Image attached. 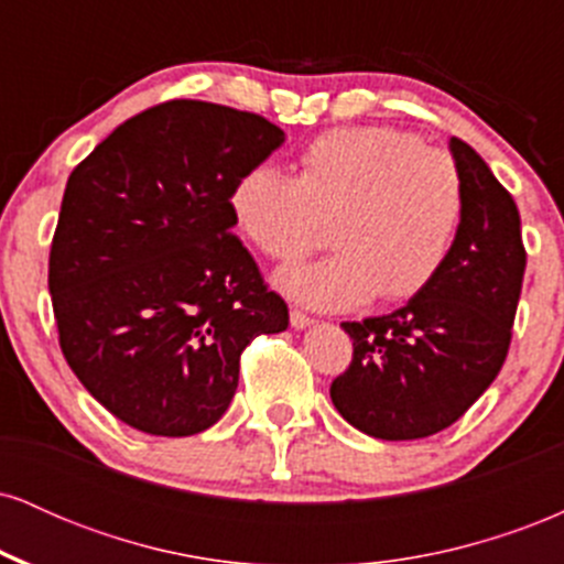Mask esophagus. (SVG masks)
<instances>
[{
	"label": "esophagus",
	"instance_id": "esophagus-1",
	"mask_svg": "<svg viewBox=\"0 0 564 564\" xmlns=\"http://www.w3.org/2000/svg\"><path fill=\"white\" fill-rule=\"evenodd\" d=\"M313 318H310V315H304V313H300V310H291V328H296V332H302V328H307V326H313Z\"/></svg>",
	"mask_w": 564,
	"mask_h": 564
}]
</instances>
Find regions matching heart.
<instances>
[{"instance_id":"b5f03b06","label":"heart","mask_w":564,"mask_h":564,"mask_svg":"<svg viewBox=\"0 0 564 564\" xmlns=\"http://www.w3.org/2000/svg\"><path fill=\"white\" fill-rule=\"evenodd\" d=\"M238 230L275 262H294L321 243L332 223L336 254L278 273L294 302L352 310L381 296L403 302L435 281L464 219L456 161L390 127L321 134L300 156V177L257 166L236 185Z\"/></svg>"}]
</instances>
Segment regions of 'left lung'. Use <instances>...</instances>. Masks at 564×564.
Masks as SVG:
<instances>
[{"label": "left lung", "instance_id": "left-lung-1", "mask_svg": "<svg viewBox=\"0 0 564 564\" xmlns=\"http://www.w3.org/2000/svg\"><path fill=\"white\" fill-rule=\"evenodd\" d=\"M464 219L443 270L403 307L341 323L352 364L332 381L341 419L379 440H419L451 426L507 360L525 275L520 212L475 148L451 138Z\"/></svg>", "mask_w": 564, "mask_h": 564}]
</instances>
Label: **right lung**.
<instances>
[{
	"label": "right lung",
	"instance_id": "obj_1",
	"mask_svg": "<svg viewBox=\"0 0 564 564\" xmlns=\"http://www.w3.org/2000/svg\"><path fill=\"white\" fill-rule=\"evenodd\" d=\"M283 140L257 113L170 100L70 172L50 251L61 349L97 403L145 435L217 424L246 345L286 332V302L230 212L236 185Z\"/></svg>",
	"mask_w": 564,
	"mask_h": 564
}]
</instances>
